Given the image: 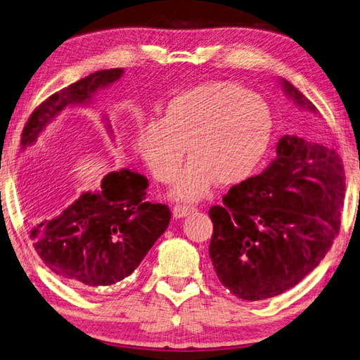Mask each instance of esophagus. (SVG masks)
<instances>
[{"instance_id":"obj_1","label":"esophagus","mask_w":360,"mask_h":360,"mask_svg":"<svg viewBox=\"0 0 360 360\" xmlns=\"http://www.w3.org/2000/svg\"><path fill=\"white\" fill-rule=\"evenodd\" d=\"M195 211V207L194 206H188V205H177V206H174V210H172V215L175 219H183V217H186V215H189V214H193Z\"/></svg>"}]
</instances>
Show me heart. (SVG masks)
<instances>
[{"label": "heart", "mask_w": 360, "mask_h": 360, "mask_svg": "<svg viewBox=\"0 0 360 360\" xmlns=\"http://www.w3.org/2000/svg\"><path fill=\"white\" fill-rule=\"evenodd\" d=\"M273 117L262 97L231 82H211L175 95L163 118L141 123L137 150L154 177L169 185L186 157H193L172 189V198L197 202L215 183L246 180L265 155Z\"/></svg>", "instance_id": "b5f03b06"}]
</instances>
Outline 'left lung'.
Masks as SVG:
<instances>
[{
	"mask_svg": "<svg viewBox=\"0 0 360 360\" xmlns=\"http://www.w3.org/2000/svg\"><path fill=\"white\" fill-rule=\"evenodd\" d=\"M281 84L300 109L317 115L297 87ZM276 154L265 171L210 210L214 269L243 300L291 290L321 263L340 229L345 177L339 155L295 135H283Z\"/></svg>",
	"mask_w": 360,
	"mask_h": 360,
	"instance_id": "obj_1",
	"label": "left lung"
}]
</instances>
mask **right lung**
<instances>
[{"label": "right lung", "instance_id": "add662e5", "mask_svg": "<svg viewBox=\"0 0 360 360\" xmlns=\"http://www.w3.org/2000/svg\"><path fill=\"white\" fill-rule=\"evenodd\" d=\"M123 69L97 70L41 103L21 134L34 146L46 126L69 106L91 105L98 91L118 82ZM112 135L109 118L103 117ZM149 181L131 169L112 171L100 191H87L53 219L34 220L30 238L47 268L83 290L110 286L131 276L171 220L169 207L146 200Z\"/></svg>", "mask_w": 360, "mask_h": 360}]
</instances>
